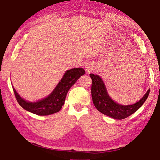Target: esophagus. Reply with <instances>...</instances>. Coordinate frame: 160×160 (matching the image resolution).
I'll return each instance as SVG.
<instances>
[{
	"label": "esophagus",
	"mask_w": 160,
	"mask_h": 160,
	"mask_svg": "<svg viewBox=\"0 0 160 160\" xmlns=\"http://www.w3.org/2000/svg\"><path fill=\"white\" fill-rule=\"evenodd\" d=\"M92 71V69L90 68H87V72L88 73H90Z\"/></svg>",
	"instance_id": "1"
}]
</instances>
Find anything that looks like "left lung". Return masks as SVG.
<instances>
[{
	"label": "left lung",
	"instance_id": "1",
	"mask_svg": "<svg viewBox=\"0 0 160 160\" xmlns=\"http://www.w3.org/2000/svg\"><path fill=\"white\" fill-rule=\"evenodd\" d=\"M90 77L92 79V99L95 107L100 112L114 119H123L136 112L145 102L149 95L150 89H148L143 98L136 103L128 106L118 104L110 98L101 78L93 73H90Z\"/></svg>",
	"mask_w": 160,
	"mask_h": 160
}]
</instances>
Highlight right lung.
<instances>
[{
	"mask_svg": "<svg viewBox=\"0 0 160 160\" xmlns=\"http://www.w3.org/2000/svg\"><path fill=\"white\" fill-rule=\"evenodd\" d=\"M85 73L82 68H73L66 71L54 91L47 98L37 102H28L22 99L13 87L18 103L26 110L45 116L58 112L65 103L67 93L79 78Z\"/></svg>",
	"mask_w": 160,
	"mask_h": 160,
	"instance_id": "obj_1",
	"label": "right lung"
}]
</instances>
